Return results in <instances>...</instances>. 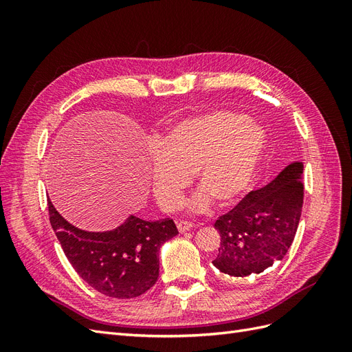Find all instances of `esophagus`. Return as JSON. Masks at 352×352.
I'll use <instances>...</instances> for the list:
<instances>
[{
    "instance_id": "1",
    "label": "esophagus",
    "mask_w": 352,
    "mask_h": 352,
    "mask_svg": "<svg viewBox=\"0 0 352 352\" xmlns=\"http://www.w3.org/2000/svg\"><path fill=\"white\" fill-rule=\"evenodd\" d=\"M192 228H194V225H192V223H189V221H179L177 223V230L180 233L188 232V230H190Z\"/></svg>"
}]
</instances>
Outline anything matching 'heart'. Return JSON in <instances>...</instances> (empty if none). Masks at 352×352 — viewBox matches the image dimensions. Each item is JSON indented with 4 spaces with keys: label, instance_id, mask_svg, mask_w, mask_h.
I'll return each mask as SVG.
<instances>
[{
    "label": "heart",
    "instance_id": "b5f03b06",
    "mask_svg": "<svg viewBox=\"0 0 352 352\" xmlns=\"http://www.w3.org/2000/svg\"><path fill=\"white\" fill-rule=\"evenodd\" d=\"M265 150V133L247 117L208 111L168 127L158 141L148 176L160 208L175 211L194 175L201 188L190 208L207 210L210 198L230 204L248 189Z\"/></svg>",
    "mask_w": 352,
    "mask_h": 352
}]
</instances>
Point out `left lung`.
I'll list each match as a JSON object with an SVG mask.
<instances>
[{"label":"left lung","mask_w":352,"mask_h":352,"mask_svg":"<svg viewBox=\"0 0 352 352\" xmlns=\"http://www.w3.org/2000/svg\"><path fill=\"white\" fill-rule=\"evenodd\" d=\"M302 170L301 162L286 166L269 185L252 190L216 220L221 241L212 264L219 272L245 278L283 260L301 219Z\"/></svg>","instance_id":"8db88e82"}]
</instances>
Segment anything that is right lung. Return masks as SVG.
<instances>
[{"label": "right lung", "instance_id": "add662e5", "mask_svg": "<svg viewBox=\"0 0 352 352\" xmlns=\"http://www.w3.org/2000/svg\"><path fill=\"white\" fill-rule=\"evenodd\" d=\"M50 221L73 269L95 291L119 300L145 294L158 279L162 245L177 235L172 219L129 216L120 226L89 232L73 226L48 198Z\"/></svg>", "mask_w": 352, "mask_h": 352}]
</instances>
